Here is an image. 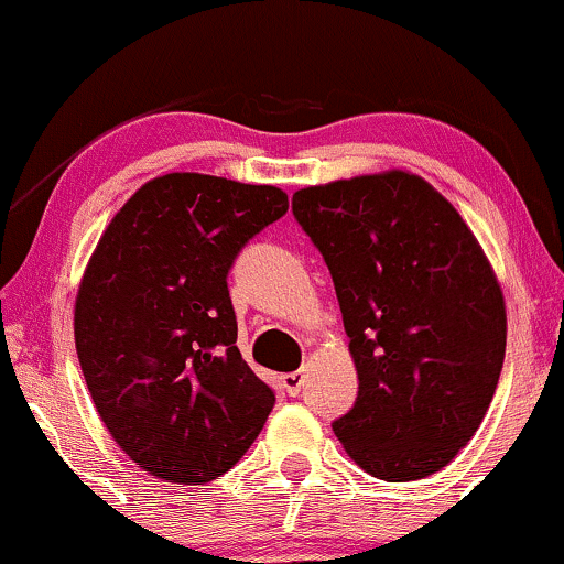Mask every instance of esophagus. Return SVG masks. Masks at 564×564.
<instances>
[{
    "label": "esophagus",
    "mask_w": 564,
    "mask_h": 564,
    "mask_svg": "<svg viewBox=\"0 0 564 564\" xmlns=\"http://www.w3.org/2000/svg\"><path fill=\"white\" fill-rule=\"evenodd\" d=\"M302 382H305V375H302V372H289V375L281 377L283 391H286L289 395L300 393V391H302Z\"/></svg>",
    "instance_id": "esophagus-1"
}]
</instances>
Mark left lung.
<instances>
[{
	"label": "left lung",
	"instance_id": "obj_1",
	"mask_svg": "<svg viewBox=\"0 0 564 564\" xmlns=\"http://www.w3.org/2000/svg\"><path fill=\"white\" fill-rule=\"evenodd\" d=\"M329 264L358 399L334 420L356 466L386 481L442 471L485 420L506 356V302L453 203L410 171L296 189Z\"/></svg>",
	"mask_w": 564,
	"mask_h": 564
}]
</instances>
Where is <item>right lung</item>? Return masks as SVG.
<instances>
[{
    "mask_svg": "<svg viewBox=\"0 0 564 564\" xmlns=\"http://www.w3.org/2000/svg\"><path fill=\"white\" fill-rule=\"evenodd\" d=\"M286 192L165 173L104 230L74 300V343L98 417L139 468L206 485L251 447L275 393L240 356L227 292L238 251Z\"/></svg>",
    "mask_w": 564,
    "mask_h": 564,
    "instance_id": "add662e5",
    "label": "right lung"
}]
</instances>
